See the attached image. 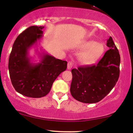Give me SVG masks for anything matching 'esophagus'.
<instances>
[{
  "label": "esophagus",
  "instance_id": "esophagus-1",
  "mask_svg": "<svg viewBox=\"0 0 133 133\" xmlns=\"http://www.w3.org/2000/svg\"><path fill=\"white\" fill-rule=\"evenodd\" d=\"M72 65H73L72 62H70V61L68 63V69H69V70L71 69L72 68Z\"/></svg>",
  "mask_w": 133,
  "mask_h": 133
}]
</instances>
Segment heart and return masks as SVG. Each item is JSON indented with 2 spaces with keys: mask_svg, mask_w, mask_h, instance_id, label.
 Masks as SVG:
<instances>
[{
  "mask_svg": "<svg viewBox=\"0 0 133 133\" xmlns=\"http://www.w3.org/2000/svg\"><path fill=\"white\" fill-rule=\"evenodd\" d=\"M82 50H86L80 55L79 59L84 64H91L95 61L104 51L103 44L94 41L85 42L81 46Z\"/></svg>",
  "mask_w": 133,
  "mask_h": 133,
  "instance_id": "b5f03b06",
  "label": "heart"
}]
</instances>
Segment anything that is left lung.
I'll return each instance as SVG.
<instances>
[{
    "instance_id": "8db88e82",
    "label": "left lung",
    "mask_w": 133,
    "mask_h": 133,
    "mask_svg": "<svg viewBox=\"0 0 133 133\" xmlns=\"http://www.w3.org/2000/svg\"><path fill=\"white\" fill-rule=\"evenodd\" d=\"M109 48L97 64L72 69L71 95L84 103H96L111 92L119 76L120 55L112 38L107 41Z\"/></svg>"
}]
</instances>
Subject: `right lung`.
I'll return each instance as SVG.
<instances>
[{"label": "right lung", "instance_id": "obj_1", "mask_svg": "<svg viewBox=\"0 0 133 133\" xmlns=\"http://www.w3.org/2000/svg\"><path fill=\"white\" fill-rule=\"evenodd\" d=\"M44 26H30L16 38L9 59L10 80L17 92L27 97L46 96L53 82L67 68V61L47 53L41 55L40 62L32 63L29 50L42 37Z\"/></svg>", "mask_w": 133, "mask_h": 133}]
</instances>
